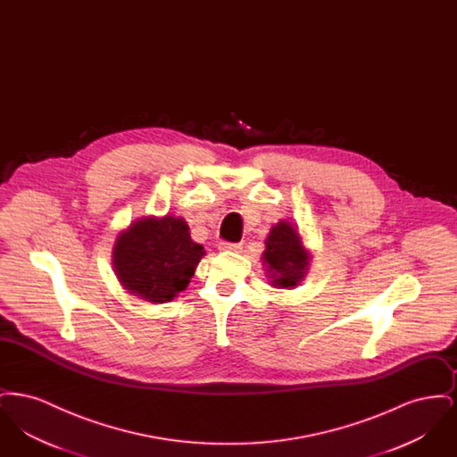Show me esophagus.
<instances>
[{
  "instance_id": "obj_1",
  "label": "esophagus",
  "mask_w": 457,
  "mask_h": 457,
  "mask_svg": "<svg viewBox=\"0 0 457 457\" xmlns=\"http://www.w3.org/2000/svg\"><path fill=\"white\" fill-rule=\"evenodd\" d=\"M219 250L222 252H241V243H219Z\"/></svg>"
}]
</instances>
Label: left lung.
I'll return each mask as SVG.
<instances>
[{"label": "left lung", "instance_id": "left-lung-1", "mask_svg": "<svg viewBox=\"0 0 457 457\" xmlns=\"http://www.w3.org/2000/svg\"><path fill=\"white\" fill-rule=\"evenodd\" d=\"M265 246L263 262L267 263V274L272 279V286L291 287L303 279L308 255L303 252L300 235L287 220H281L270 229Z\"/></svg>", "mask_w": 457, "mask_h": 457}]
</instances>
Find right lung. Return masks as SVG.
Here are the masks:
<instances>
[{"label":"right lung","mask_w":457,"mask_h":457,"mask_svg":"<svg viewBox=\"0 0 457 457\" xmlns=\"http://www.w3.org/2000/svg\"><path fill=\"white\" fill-rule=\"evenodd\" d=\"M204 255V246L192 241L183 219L147 218L118 238L112 265L129 293L164 303L188 286Z\"/></svg>","instance_id":"obj_1"}]
</instances>
